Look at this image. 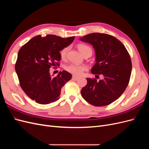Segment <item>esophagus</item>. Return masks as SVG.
<instances>
[{"label": "esophagus", "mask_w": 149, "mask_h": 149, "mask_svg": "<svg viewBox=\"0 0 149 149\" xmlns=\"http://www.w3.org/2000/svg\"><path fill=\"white\" fill-rule=\"evenodd\" d=\"M72 79H73V80H78L79 79V77H78V76H73V77H72Z\"/></svg>", "instance_id": "34e87169"}]
</instances>
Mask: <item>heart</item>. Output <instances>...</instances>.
Segmentation results:
<instances>
[{"label":"heart","instance_id":"obj_1","mask_svg":"<svg viewBox=\"0 0 149 149\" xmlns=\"http://www.w3.org/2000/svg\"><path fill=\"white\" fill-rule=\"evenodd\" d=\"M78 49L79 52L83 55L85 53L90 52L92 53V49L89 46L84 44H79L78 45ZM68 51V48L65 47L63 48L60 51V57L61 59H65L67 55V52ZM65 70L69 72L70 73L74 76H80L83 73V71L87 70V67L85 65H77L74 64L68 65L65 67Z\"/></svg>","mask_w":149,"mask_h":149}]
</instances>
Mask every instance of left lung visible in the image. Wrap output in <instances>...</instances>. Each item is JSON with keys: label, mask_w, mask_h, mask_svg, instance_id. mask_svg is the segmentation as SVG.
I'll return each mask as SVG.
<instances>
[{"label": "left lung", "mask_w": 149, "mask_h": 149, "mask_svg": "<svg viewBox=\"0 0 149 149\" xmlns=\"http://www.w3.org/2000/svg\"><path fill=\"white\" fill-rule=\"evenodd\" d=\"M79 40L91 44L95 51L96 63L91 73L103 76L99 81L86 78L81 96L93 106L109 105L122 95L129 84L132 71L129 54L124 45L110 35L93 33Z\"/></svg>", "instance_id": "obj_1"}]
</instances>
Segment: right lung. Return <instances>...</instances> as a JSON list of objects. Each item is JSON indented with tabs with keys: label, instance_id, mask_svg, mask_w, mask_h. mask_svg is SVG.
<instances>
[{
	"label": "right lung",
	"instance_id": "obj_1",
	"mask_svg": "<svg viewBox=\"0 0 149 149\" xmlns=\"http://www.w3.org/2000/svg\"><path fill=\"white\" fill-rule=\"evenodd\" d=\"M74 37L63 38L55 35L30 39L19 49L15 68L25 93L40 104L55 102L60 97L63 86L71 79L66 71L56 77L49 73L52 66H59L60 51L73 42Z\"/></svg>",
	"mask_w": 149,
	"mask_h": 149
}]
</instances>
